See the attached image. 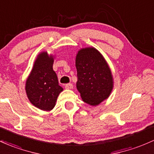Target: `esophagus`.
<instances>
[{
	"label": "esophagus",
	"mask_w": 154,
	"mask_h": 154,
	"mask_svg": "<svg viewBox=\"0 0 154 154\" xmlns=\"http://www.w3.org/2000/svg\"><path fill=\"white\" fill-rule=\"evenodd\" d=\"M65 88L66 89H72V88H73V85H72V83H67V84H66Z\"/></svg>",
	"instance_id": "34e87169"
}]
</instances>
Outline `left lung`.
<instances>
[{
    "label": "left lung",
    "instance_id": "1",
    "mask_svg": "<svg viewBox=\"0 0 154 154\" xmlns=\"http://www.w3.org/2000/svg\"><path fill=\"white\" fill-rule=\"evenodd\" d=\"M77 88L83 102L98 105L112 89V77L107 62L94 47L82 49L76 57Z\"/></svg>",
    "mask_w": 154,
    "mask_h": 154
}]
</instances>
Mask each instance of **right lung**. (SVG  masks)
<instances>
[{
    "label": "right lung",
    "instance_id": "obj_1",
    "mask_svg": "<svg viewBox=\"0 0 154 154\" xmlns=\"http://www.w3.org/2000/svg\"><path fill=\"white\" fill-rule=\"evenodd\" d=\"M53 58L46 52L38 55L26 81L27 96L30 102L42 110H51L63 88L52 69Z\"/></svg>",
    "mask_w": 154,
    "mask_h": 154
}]
</instances>
